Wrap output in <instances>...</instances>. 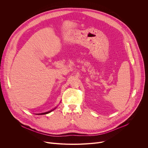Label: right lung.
<instances>
[{"mask_svg":"<svg viewBox=\"0 0 148 148\" xmlns=\"http://www.w3.org/2000/svg\"><path fill=\"white\" fill-rule=\"evenodd\" d=\"M53 110H54V109ZM53 110H51V111H48V112H45V113H41V114H37V115H44V114H49V113H50V112H51Z\"/></svg>","mask_w":148,"mask_h":148,"instance_id":"obj_1","label":"right lung"}]
</instances>
